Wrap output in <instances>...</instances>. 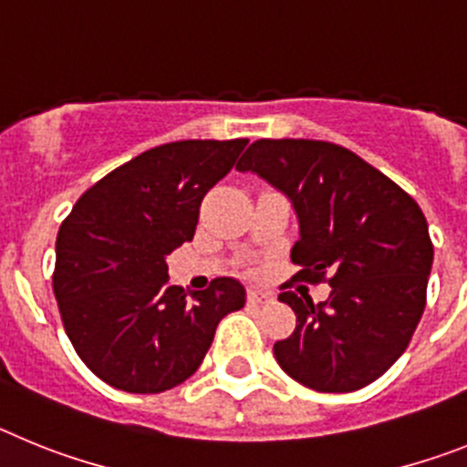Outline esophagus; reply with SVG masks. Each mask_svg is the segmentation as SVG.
<instances>
[{
  "label": "esophagus",
  "mask_w": 467,
  "mask_h": 467,
  "mask_svg": "<svg viewBox=\"0 0 467 467\" xmlns=\"http://www.w3.org/2000/svg\"><path fill=\"white\" fill-rule=\"evenodd\" d=\"M247 299L253 301V304H271L275 299L274 292L269 290H259V287H253V290L247 292Z\"/></svg>",
  "instance_id": "esophagus-1"
}]
</instances>
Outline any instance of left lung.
<instances>
[{
  "label": "left lung",
  "instance_id": "8db88e82",
  "mask_svg": "<svg viewBox=\"0 0 467 467\" xmlns=\"http://www.w3.org/2000/svg\"><path fill=\"white\" fill-rule=\"evenodd\" d=\"M236 171L254 172L292 203L304 278L329 275V296L280 292L296 327L275 341L285 374L320 393L377 381L410 346L426 308L432 243L410 193L367 161L320 140H257Z\"/></svg>",
  "mask_w": 467,
  "mask_h": 467
}]
</instances>
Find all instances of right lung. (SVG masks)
<instances>
[{
  "mask_svg": "<svg viewBox=\"0 0 467 467\" xmlns=\"http://www.w3.org/2000/svg\"><path fill=\"white\" fill-rule=\"evenodd\" d=\"M247 140H180L123 163L77 201L57 231L53 292L65 332L95 377L163 393L196 372L224 316L245 306L236 278L192 292L168 254L196 234L205 193Z\"/></svg>",
  "mask_w": 467,
  "mask_h": 467,
  "instance_id": "right-lung-1",
  "label": "right lung"
}]
</instances>
